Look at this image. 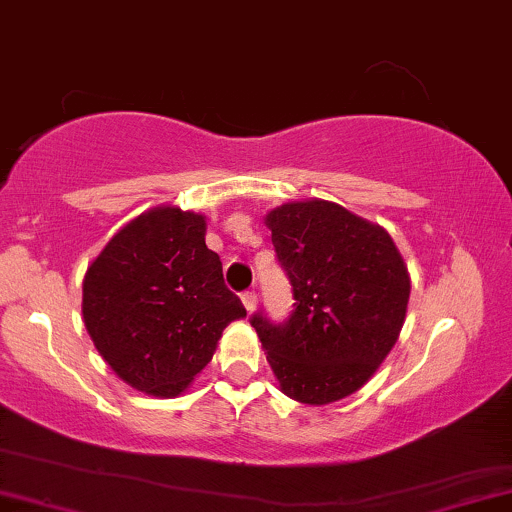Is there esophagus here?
<instances>
[{
  "label": "esophagus",
  "instance_id": "obj_1",
  "mask_svg": "<svg viewBox=\"0 0 512 512\" xmlns=\"http://www.w3.org/2000/svg\"><path fill=\"white\" fill-rule=\"evenodd\" d=\"M242 305H244V309L249 311H256V305H258V295L254 293V291H247V293H242Z\"/></svg>",
  "mask_w": 512,
  "mask_h": 512
}]
</instances>
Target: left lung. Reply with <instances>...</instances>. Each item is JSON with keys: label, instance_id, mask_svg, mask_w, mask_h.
Returning <instances> with one entry per match:
<instances>
[{"label": "left lung", "instance_id": "8db88e82", "mask_svg": "<svg viewBox=\"0 0 512 512\" xmlns=\"http://www.w3.org/2000/svg\"><path fill=\"white\" fill-rule=\"evenodd\" d=\"M279 263L293 284L284 325L254 314L279 390L323 406L365 385L402 332L411 295L404 256L383 226L309 198L265 214Z\"/></svg>", "mask_w": 512, "mask_h": 512}]
</instances>
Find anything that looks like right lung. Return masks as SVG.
Returning a JSON list of instances; mask_svg holds the SVG:
<instances>
[{
	"mask_svg": "<svg viewBox=\"0 0 512 512\" xmlns=\"http://www.w3.org/2000/svg\"><path fill=\"white\" fill-rule=\"evenodd\" d=\"M205 228V214L152 207L124 224L85 272L87 335L108 367L145 395H182L226 325L247 316L207 249Z\"/></svg>",
	"mask_w": 512,
	"mask_h": 512,
	"instance_id": "obj_1",
	"label": "right lung"
}]
</instances>
